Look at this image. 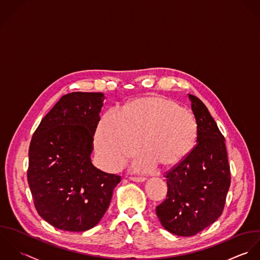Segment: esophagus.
<instances>
[{"mask_svg": "<svg viewBox=\"0 0 260 260\" xmlns=\"http://www.w3.org/2000/svg\"><path fill=\"white\" fill-rule=\"evenodd\" d=\"M129 179L134 182H145L146 178L144 177H129Z\"/></svg>", "mask_w": 260, "mask_h": 260, "instance_id": "34e87169", "label": "esophagus"}]
</instances>
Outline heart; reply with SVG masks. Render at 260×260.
I'll list each match as a JSON object with an SVG mask.
<instances>
[{"mask_svg": "<svg viewBox=\"0 0 260 260\" xmlns=\"http://www.w3.org/2000/svg\"><path fill=\"white\" fill-rule=\"evenodd\" d=\"M197 139L194 115L176 102L149 96L126 104L120 112L108 110L95 133V148L104 166L121 168L139 147L144 150L134 169L145 172L156 164L173 167L193 150Z\"/></svg>", "mask_w": 260, "mask_h": 260, "instance_id": "b5f03b06", "label": "heart"}]
</instances>
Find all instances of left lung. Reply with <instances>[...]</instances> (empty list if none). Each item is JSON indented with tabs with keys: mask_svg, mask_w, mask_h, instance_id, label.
<instances>
[{
	"mask_svg": "<svg viewBox=\"0 0 260 260\" xmlns=\"http://www.w3.org/2000/svg\"><path fill=\"white\" fill-rule=\"evenodd\" d=\"M197 122V144L168 171L167 198L156 209L162 227L179 236H193L222 214L231 176L225 139L206 105L189 94Z\"/></svg>",
	"mask_w": 260,
	"mask_h": 260,
	"instance_id": "obj_1",
	"label": "left lung"
}]
</instances>
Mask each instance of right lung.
Segmentation results:
<instances>
[{"label": "right lung", "instance_id": "obj_1", "mask_svg": "<svg viewBox=\"0 0 260 260\" xmlns=\"http://www.w3.org/2000/svg\"><path fill=\"white\" fill-rule=\"evenodd\" d=\"M104 99L102 92L63 95L32 137L28 184L38 214L58 229L94 227L120 182V176L101 171L90 158Z\"/></svg>", "mask_w": 260, "mask_h": 260}]
</instances>
